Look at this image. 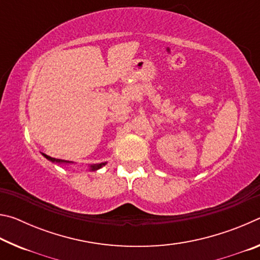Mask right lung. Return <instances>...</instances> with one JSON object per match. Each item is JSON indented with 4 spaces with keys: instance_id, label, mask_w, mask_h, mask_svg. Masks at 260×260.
<instances>
[{
    "instance_id": "add662e5",
    "label": "right lung",
    "mask_w": 260,
    "mask_h": 260,
    "mask_svg": "<svg viewBox=\"0 0 260 260\" xmlns=\"http://www.w3.org/2000/svg\"><path fill=\"white\" fill-rule=\"evenodd\" d=\"M43 156H45L47 159H49V160H51V161H54V162H65V164H68V162H71V161H68V160H63V159H57V158H54V157H50V156H47V155H45V153H43ZM103 165H105V162H102V164H94V165H91L90 167H91V170L93 171H96V170H99V169H101V167H102Z\"/></svg>"
}]
</instances>
